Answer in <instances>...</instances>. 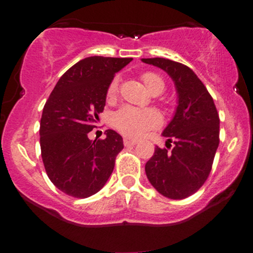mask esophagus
Masks as SVG:
<instances>
[{
	"instance_id": "esophagus-1",
	"label": "esophagus",
	"mask_w": 253,
	"mask_h": 253,
	"mask_svg": "<svg viewBox=\"0 0 253 253\" xmlns=\"http://www.w3.org/2000/svg\"><path fill=\"white\" fill-rule=\"evenodd\" d=\"M136 144L135 140H129V139H124V145L126 147H129V146H134Z\"/></svg>"
}]
</instances>
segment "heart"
Returning a JSON list of instances; mask_svg holds the SVG:
<instances>
[{"mask_svg": "<svg viewBox=\"0 0 253 253\" xmlns=\"http://www.w3.org/2000/svg\"><path fill=\"white\" fill-rule=\"evenodd\" d=\"M141 80L146 88L153 95L162 94L165 89V82L161 75L152 71L143 72ZM119 94V77H114L107 89V98L115 100ZM162 118L155 109H138L134 107L125 106L113 117V125L121 134L128 138H140L147 130L161 126Z\"/></svg>", "mask_w": 253, "mask_h": 253, "instance_id": "1", "label": "heart"}]
</instances>
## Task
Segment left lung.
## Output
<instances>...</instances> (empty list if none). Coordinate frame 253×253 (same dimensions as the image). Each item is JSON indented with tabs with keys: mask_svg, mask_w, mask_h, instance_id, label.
Segmentation results:
<instances>
[{
	"mask_svg": "<svg viewBox=\"0 0 253 253\" xmlns=\"http://www.w3.org/2000/svg\"><path fill=\"white\" fill-rule=\"evenodd\" d=\"M141 60L167 71L178 94L175 117L163 132L175 146L171 151L156 147L145 165L146 176L163 196L185 199L195 194L211 173L220 141L219 114L205 84L187 65L165 58Z\"/></svg>",
	"mask_w": 253,
	"mask_h": 253,
	"instance_id": "8db88e82",
	"label": "left lung"
}]
</instances>
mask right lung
<instances>
[{"instance_id": "add662e5", "label": "right lung", "mask_w": 253, "mask_h": 253, "mask_svg": "<svg viewBox=\"0 0 253 253\" xmlns=\"http://www.w3.org/2000/svg\"><path fill=\"white\" fill-rule=\"evenodd\" d=\"M132 58L94 56L72 65L46 101L40 120V147L46 173L66 195L85 199L103 188L124 141L115 130L106 139L88 138L106 106L115 72Z\"/></svg>"}]
</instances>
